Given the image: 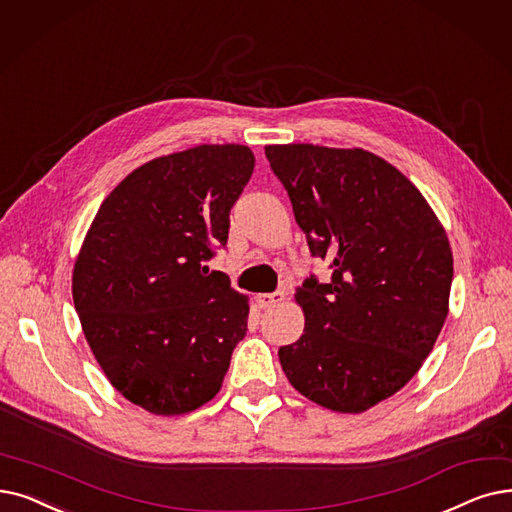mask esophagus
<instances>
[{"instance_id":"34e87169","label":"esophagus","mask_w":512,"mask_h":512,"mask_svg":"<svg viewBox=\"0 0 512 512\" xmlns=\"http://www.w3.org/2000/svg\"><path fill=\"white\" fill-rule=\"evenodd\" d=\"M255 301L261 309H272L284 301V293H270V295L263 293V295H257Z\"/></svg>"}]
</instances>
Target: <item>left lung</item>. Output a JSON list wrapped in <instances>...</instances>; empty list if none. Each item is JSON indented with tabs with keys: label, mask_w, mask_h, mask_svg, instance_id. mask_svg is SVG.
Masks as SVG:
<instances>
[{
	"label": "left lung",
	"mask_w": 512,
	"mask_h": 512,
	"mask_svg": "<svg viewBox=\"0 0 512 512\" xmlns=\"http://www.w3.org/2000/svg\"><path fill=\"white\" fill-rule=\"evenodd\" d=\"M291 196L311 255L332 280L295 291L305 328L280 347L301 395L362 414L402 389L431 353L450 309L454 257L446 230L408 177L364 148L265 146Z\"/></svg>",
	"instance_id": "obj_1"
}]
</instances>
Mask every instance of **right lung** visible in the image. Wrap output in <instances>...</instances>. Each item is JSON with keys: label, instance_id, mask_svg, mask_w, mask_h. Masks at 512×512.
I'll list each match as a JSON object with an SVG mask.
<instances>
[{"label": "right lung", "instance_id": "1", "mask_svg": "<svg viewBox=\"0 0 512 512\" xmlns=\"http://www.w3.org/2000/svg\"><path fill=\"white\" fill-rule=\"evenodd\" d=\"M242 144L157 157L110 192L73 268V301L96 362L131 404L182 416L219 393L249 297L209 272L228 242L230 209L251 180Z\"/></svg>", "mask_w": 512, "mask_h": 512}]
</instances>
